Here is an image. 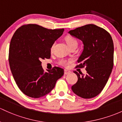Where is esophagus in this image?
<instances>
[{"label":"esophagus","mask_w":122,"mask_h":122,"mask_svg":"<svg viewBox=\"0 0 122 122\" xmlns=\"http://www.w3.org/2000/svg\"><path fill=\"white\" fill-rule=\"evenodd\" d=\"M71 73V71H69V70H65V75H66V74H69V73Z\"/></svg>","instance_id":"obj_1"}]
</instances>
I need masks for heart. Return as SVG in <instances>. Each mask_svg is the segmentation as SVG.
<instances>
[{"label": "heart", "instance_id": "1", "mask_svg": "<svg viewBox=\"0 0 122 122\" xmlns=\"http://www.w3.org/2000/svg\"><path fill=\"white\" fill-rule=\"evenodd\" d=\"M66 41L67 42V44L68 46H69L70 48V46L73 45H78V42L76 39L75 38L73 37V36H67L66 38ZM53 45L51 47V49H53ZM72 61L71 60H66V59H61L59 61V65H61V66H64V67H67L70 65V63H71Z\"/></svg>", "mask_w": 122, "mask_h": 122}]
</instances>
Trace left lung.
<instances>
[{
    "mask_svg": "<svg viewBox=\"0 0 122 122\" xmlns=\"http://www.w3.org/2000/svg\"><path fill=\"white\" fill-rule=\"evenodd\" d=\"M81 40L84 49L76 68L86 67V74L74 71L78 80L71 87L74 94L89 99L96 97L105 86L113 67L114 46L107 31L94 24H87L69 32Z\"/></svg>",
    "mask_w": 122,
    "mask_h": 122,
    "instance_id": "1",
    "label": "left lung"
}]
</instances>
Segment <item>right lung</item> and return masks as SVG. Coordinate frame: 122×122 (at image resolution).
<instances>
[{"mask_svg":"<svg viewBox=\"0 0 122 122\" xmlns=\"http://www.w3.org/2000/svg\"><path fill=\"white\" fill-rule=\"evenodd\" d=\"M64 29L50 30L37 24L23 25L10 41L9 62L20 90L31 98L42 97L53 89L64 70L54 67L44 72L42 59L51 57V48Z\"/></svg>","mask_w":122,"mask_h":122,"instance_id":"1","label":"right lung"}]
</instances>
